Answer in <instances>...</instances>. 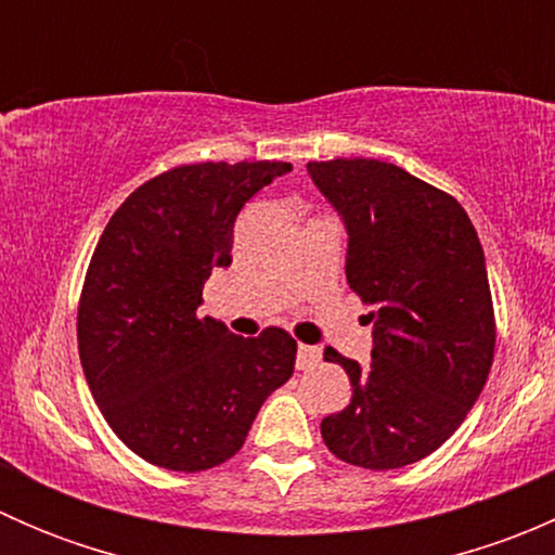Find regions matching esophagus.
Instances as JSON below:
<instances>
[{
  "label": "esophagus",
  "mask_w": 555,
  "mask_h": 555,
  "mask_svg": "<svg viewBox=\"0 0 555 555\" xmlns=\"http://www.w3.org/2000/svg\"><path fill=\"white\" fill-rule=\"evenodd\" d=\"M319 349H313V346H306L300 344L298 346V357H295V365H298V371H311V367L319 365Z\"/></svg>",
  "instance_id": "34e87169"
}]
</instances>
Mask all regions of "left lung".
<instances>
[{"instance_id":"left-lung-1","label":"left lung","mask_w":555,"mask_h":555,"mask_svg":"<svg viewBox=\"0 0 555 555\" xmlns=\"http://www.w3.org/2000/svg\"><path fill=\"white\" fill-rule=\"evenodd\" d=\"M346 228V279L371 306L365 367L324 349L351 402L322 418L324 446L365 469L438 451L475 405L494 360L483 246L467 211L395 164L335 158L306 166Z\"/></svg>"}]
</instances>
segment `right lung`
Returning <instances> with one entry per match:
<instances>
[{"instance_id":"add662e5","label":"right lung","mask_w":555,"mask_h":555,"mask_svg":"<svg viewBox=\"0 0 555 555\" xmlns=\"http://www.w3.org/2000/svg\"><path fill=\"white\" fill-rule=\"evenodd\" d=\"M293 166H179L133 190L106 222L82 287L77 344L112 433L150 464L201 473L244 446L257 411L295 371L282 327L257 338L198 317L206 279L231 266L233 222Z\"/></svg>"}]
</instances>
